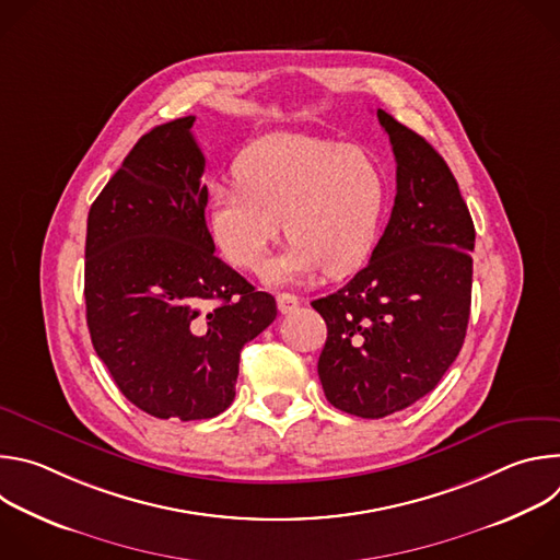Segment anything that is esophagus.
<instances>
[{
	"mask_svg": "<svg viewBox=\"0 0 560 560\" xmlns=\"http://www.w3.org/2000/svg\"><path fill=\"white\" fill-rule=\"evenodd\" d=\"M277 305H279L281 314H290L299 307V296H294L290 292H281V294H277Z\"/></svg>",
	"mask_w": 560,
	"mask_h": 560,
	"instance_id": "34e87169",
	"label": "esophagus"
}]
</instances>
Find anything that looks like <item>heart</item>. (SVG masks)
<instances>
[{
    "label": "heart",
    "mask_w": 560,
    "mask_h": 560,
    "mask_svg": "<svg viewBox=\"0 0 560 560\" xmlns=\"http://www.w3.org/2000/svg\"><path fill=\"white\" fill-rule=\"evenodd\" d=\"M234 175L236 186H212L208 203L212 242L232 266L259 272L283 225L290 246L268 268L272 283L343 277L372 255L389 201L372 150L277 132L246 148Z\"/></svg>",
    "instance_id": "obj_1"
}]
</instances>
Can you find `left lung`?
<instances>
[{
    "label": "left lung",
    "mask_w": 560,
    "mask_h": 560,
    "mask_svg": "<svg viewBox=\"0 0 560 560\" xmlns=\"http://www.w3.org/2000/svg\"><path fill=\"white\" fill-rule=\"evenodd\" d=\"M396 159L383 236L341 290L312 301L328 339L318 357L328 401L383 419L432 392L458 357L469 322L474 223L443 156L376 110Z\"/></svg>",
    "instance_id": "1"
}]
</instances>
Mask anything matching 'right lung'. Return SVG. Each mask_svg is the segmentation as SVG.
Segmentation results:
<instances>
[{
	"instance_id": "right-lung-1",
	"label": "right lung",
	"mask_w": 560,
	"mask_h": 560,
	"mask_svg": "<svg viewBox=\"0 0 560 560\" xmlns=\"http://www.w3.org/2000/svg\"><path fill=\"white\" fill-rule=\"evenodd\" d=\"M195 117L145 132L89 212L86 322L97 357L132 406L199 421L234 398L242 348L277 316L214 257L206 159Z\"/></svg>"
}]
</instances>
